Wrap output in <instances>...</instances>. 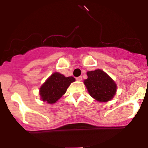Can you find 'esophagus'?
Here are the masks:
<instances>
[{
	"instance_id": "obj_1",
	"label": "esophagus",
	"mask_w": 148,
	"mask_h": 148,
	"mask_svg": "<svg viewBox=\"0 0 148 148\" xmlns=\"http://www.w3.org/2000/svg\"><path fill=\"white\" fill-rule=\"evenodd\" d=\"M76 80H77V81H79V82H80V81H82V76H78V77H77V78H76Z\"/></svg>"
}]
</instances>
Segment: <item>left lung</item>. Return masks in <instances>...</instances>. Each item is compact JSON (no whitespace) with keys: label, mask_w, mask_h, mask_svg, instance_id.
Here are the masks:
<instances>
[{"label":"left lung","mask_w":148,"mask_h":148,"mask_svg":"<svg viewBox=\"0 0 148 148\" xmlns=\"http://www.w3.org/2000/svg\"><path fill=\"white\" fill-rule=\"evenodd\" d=\"M87 79L84 84L90 95L99 101L111 100L116 94V84L104 71L96 70L87 72Z\"/></svg>","instance_id":"obj_1"}]
</instances>
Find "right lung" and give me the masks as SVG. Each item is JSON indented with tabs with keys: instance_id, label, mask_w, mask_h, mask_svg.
Listing matches in <instances>:
<instances>
[{
	"instance_id": "1",
	"label": "right lung",
	"mask_w": 148,
	"mask_h": 148,
	"mask_svg": "<svg viewBox=\"0 0 148 148\" xmlns=\"http://www.w3.org/2000/svg\"><path fill=\"white\" fill-rule=\"evenodd\" d=\"M75 81L72 76L65 77L59 73H53L40 88L41 99L49 104L56 103L66 92L70 84Z\"/></svg>"
}]
</instances>
